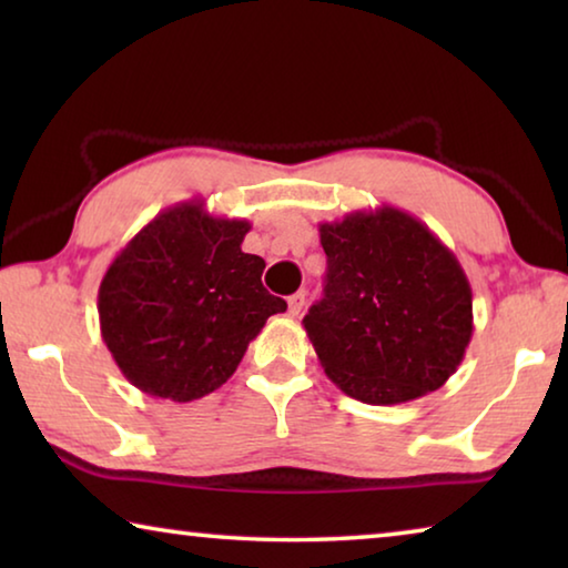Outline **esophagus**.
<instances>
[{
	"mask_svg": "<svg viewBox=\"0 0 568 568\" xmlns=\"http://www.w3.org/2000/svg\"><path fill=\"white\" fill-rule=\"evenodd\" d=\"M305 291H297L295 295H291V297H287V313H291L293 315V318H295V315H301V311H303V305H305Z\"/></svg>",
	"mask_w": 568,
	"mask_h": 568,
	"instance_id": "obj_1",
	"label": "esophagus"
}]
</instances>
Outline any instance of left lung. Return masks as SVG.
Here are the masks:
<instances>
[{
  "mask_svg": "<svg viewBox=\"0 0 568 568\" xmlns=\"http://www.w3.org/2000/svg\"><path fill=\"white\" fill-rule=\"evenodd\" d=\"M318 233L325 295L303 325L325 376L371 406L438 390L474 335V293L458 257L390 205L355 210Z\"/></svg>",
  "mask_w": 568,
  "mask_h": 568,
  "instance_id": "left-lung-1",
  "label": "left lung"
}]
</instances>
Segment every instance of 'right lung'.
Masks as SVG:
<instances>
[{
    "mask_svg": "<svg viewBox=\"0 0 568 568\" xmlns=\"http://www.w3.org/2000/svg\"><path fill=\"white\" fill-rule=\"evenodd\" d=\"M250 223L205 200L162 210L124 245L98 293L102 341L122 376L155 398L187 403L233 376L265 321L285 311L243 253Z\"/></svg>",
    "mask_w": 568,
    "mask_h": 568,
    "instance_id": "right-lung-1",
    "label": "right lung"
}]
</instances>
